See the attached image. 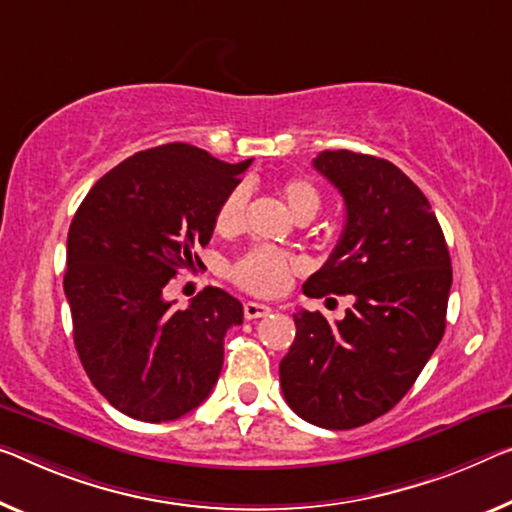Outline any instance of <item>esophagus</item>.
Masks as SVG:
<instances>
[{
    "label": "esophagus",
    "instance_id": "esophagus-1",
    "mask_svg": "<svg viewBox=\"0 0 512 512\" xmlns=\"http://www.w3.org/2000/svg\"><path fill=\"white\" fill-rule=\"evenodd\" d=\"M272 309L267 304H258V302H245V318L247 320H256V318H265L270 316Z\"/></svg>",
    "mask_w": 512,
    "mask_h": 512
}]
</instances>
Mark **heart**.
<instances>
[{"label": "heart", "mask_w": 512, "mask_h": 512, "mask_svg": "<svg viewBox=\"0 0 512 512\" xmlns=\"http://www.w3.org/2000/svg\"><path fill=\"white\" fill-rule=\"evenodd\" d=\"M279 192L283 196V201H286L288 210L293 212L297 219H311L318 215L320 192L316 190V185L309 183L306 178H288L286 183H281ZM249 199V185H235L233 190L224 196V201L219 203L215 215V229L224 235L240 231L247 219ZM295 270L297 261L290 254H286V251L274 247H254L231 265V279L251 295L272 297L279 295L281 290L288 286L290 274Z\"/></svg>", "instance_id": "1"}]
</instances>
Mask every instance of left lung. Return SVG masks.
I'll return each instance as SVG.
<instances>
[{
    "label": "left lung",
    "instance_id": "obj_1",
    "mask_svg": "<svg viewBox=\"0 0 512 512\" xmlns=\"http://www.w3.org/2000/svg\"><path fill=\"white\" fill-rule=\"evenodd\" d=\"M343 196L345 226L304 295H352L343 320L295 316V341L281 359L286 403L304 421L350 430L387 414L442 341L451 256L435 212L396 164L352 151L313 160Z\"/></svg>",
    "mask_w": 512,
    "mask_h": 512
}]
</instances>
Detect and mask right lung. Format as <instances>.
Wrapping results in <instances>:
<instances>
[{
  "instance_id": "right-lung-1",
  "label": "right lung",
  "mask_w": 512,
  "mask_h": 512,
  "mask_svg": "<svg viewBox=\"0 0 512 512\" xmlns=\"http://www.w3.org/2000/svg\"><path fill=\"white\" fill-rule=\"evenodd\" d=\"M249 164L180 141L155 146L107 171L75 212L64 277L75 350L93 387L132 419H180L222 373L242 304L208 286L174 309L162 290L199 263L194 249L210 242L219 203Z\"/></svg>"
}]
</instances>
